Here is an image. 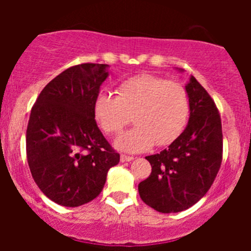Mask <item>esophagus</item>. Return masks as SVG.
Wrapping results in <instances>:
<instances>
[{
    "label": "esophagus",
    "instance_id": "esophagus-1",
    "mask_svg": "<svg viewBox=\"0 0 251 251\" xmlns=\"http://www.w3.org/2000/svg\"><path fill=\"white\" fill-rule=\"evenodd\" d=\"M120 160L123 161V163H125V161H131V160H133V156L126 155V154H121Z\"/></svg>",
    "mask_w": 251,
    "mask_h": 251
}]
</instances>
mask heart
<instances>
[{"mask_svg":"<svg viewBox=\"0 0 251 251\" xmlns=\"http://www.w3.org/2000/svg\"><path fill=\"white\" fill-rule=\"evenodd\" d=\"M137 125L124 133L116 146L123 151H141L168 146L184 130L189 116V97L178 82L151 74L121 81L116 96L100 93L95 116L108 135H118L132 121Z\"/></svg>","mask_w":251,"mask_h":251,"instance_id":"1","label":"heart"}]
</instances>
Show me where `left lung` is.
I'll use <instances>...</instances> for the list:
<instances>
[{"label":"left lung","mask_w":251,"mask_h":251,"mask_svg":"<svg viewBox=\"0 0 251 251\" xmlns=\"http://www.w3.org/2000/svg\"><path fill=\"white\" fill-rule=\"evenodd\" d=\"M186 91L188 125L168 149L146 156L151 173L138 184L142 201L163 214L183 211L201 201L222 161L221 116L214 100L194 76Z\"/></svg>","instance_id":"obj_1"}]
</instances>
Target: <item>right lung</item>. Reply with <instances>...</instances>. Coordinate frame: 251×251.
<instances>
[{
    "mask_svg": "<svg viewBox=\"0 0 251 251\" xmlns=\"http://www.w3.org/2000/svg\"><path fill=\"white\" fill-rule=\"evenodd\" d=\"M108 64L68 68L45 86L26 128V158L35 183L63 206L100 196L108 170L120 160L95 119V100Z\"/></svg>",
    "mask_w": 251,
    "mask_h": 251,
    "instance_id": "add662e5",
    "label": "right lung"
}]
</instances>
